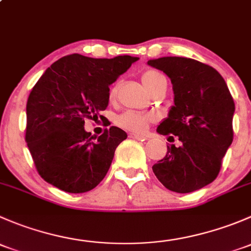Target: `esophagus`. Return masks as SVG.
Returning a JSON list of instances; mask_svg holds the SVG:
<instances>
[{
	"label": "esophagus",
	"instance_id": "34e87169",
	"mask_svg": "<svg viewBox=\"0 0 251 251\" xmlns=\"http://www.w3.org/2000/svg\"><path fill=\"white\" fill-rule=\"evenodd\" d=\"M128 137L133 138V140H138V141H144V140H147V136H144V135H138V133H130V135H128Z\"/></svg>",
	"mask_w": 251,
	"mask_h": 251
}]
</instances>
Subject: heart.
<instances>
[{
  "instance_id": "obj_1",
  "label": "heart",
  "mask_w": 251,
  "mask_h": 251,
  "mask_svg": "<svg viewBox=\"0 0 251 251\" xmlns=\"http://www.w3.org/2000/svg\"><path fill=\"white\" fill-rule=\"evenodd\" d=\"M166 81L165 76H164L161 73L156 72V70H148V72L144 73L142 75V82H143L144 87L151 92L153 88H155L159 83ZM116 88H118V85L114 83V85L110 86L109 88V98H114L116 93ZM151 121V116L144 115V114L136 113V111H125L121 115H119L116 118V124H118L120 127L125 128V130L132 131V132H142L147 128L148 124Z\"/></svg>"
}]
</instances>
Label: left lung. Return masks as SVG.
<instances>
[{
    "label": "left lung",
    "mask_w": 251,
    "mask_h": 251,
    "mask_svg": "<svg viewBox=\"0 0 251 251\" xmlns=\"http://www.w3.org/2000/svg\"><path fill=\"white\" fill-rule=\"evenodd\" d=\"M147 64L165 73L173 83L174 105L156 132L181 142L168 146L153 173L170 191H198L216 178L233 141V98L220 73L196 59L161 57Z\"/></svg>",
    "instance_id": "8db88e82"
}]
</instances>
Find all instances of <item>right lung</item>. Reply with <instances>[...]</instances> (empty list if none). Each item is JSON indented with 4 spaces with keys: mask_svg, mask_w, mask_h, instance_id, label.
Masks as SVG:
<instances>
[{
    "mask_svg": "<svg viewBox=\"0 0 251 251\" xmlns=\"http://www.w3.org/2000/svg\"><path fill=\"white\" fill-rule=\"evenodd\" d=\"M140 59L90 58L75 53L47 68L26 103V141L40 176L68 193L95 188L109 170L127 133L116 126L100 137L85 130L109 103V86Z\"/></svg>",
    "mask_w": 251,
    "mask_h": 251,
    "instance_id": "1",
    "label": "right lung"
}]
</instances>
